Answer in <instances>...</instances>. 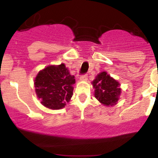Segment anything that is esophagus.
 Instances as JSON below:
<instances>
[{
	"instance_id": "34e87169",
	"label": "esophagus",
	"mask_w": 158,
	"mask_h": 158,
	"mask_svg": "<svg viewBox=\"0 0 158 158\" xmlns=\"http://www.w3.org/2000/svg\"><path fill=\"white\" fill-rule=\"evenodd\" d=\"M87 79H88V76L86 74L82 75V76H80V80L82 81H86Z\"/></svg>"
}]
</instances>
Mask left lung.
Masks as SVG:
<instances>
[{"label":"left lung","instance_id":"obj_1","mask_svg":"<svg viewBox=\"0 0 158 158\" xmlns=\"http://www.w3.org/2000/svg\"><path fill=\"white\" fill-rule=\"evenodd\" d=\"M92 83L95 89V97L102 104L106 106L117 104L122 92L118 81L111 78L106 72H102L97 75Z\"/></svg>","mask_w":158,"mask_h":158}]
</instances>
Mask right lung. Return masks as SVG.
<instances>
[{
	"mask_svg": "<svg viewBox=\"0 0 158 158\" xmlns=\"http://www.w3.org/2000/svg\"><path fill=\"white\" fill-rule=\"evenodd\" d=\"M75 82V76L70 75L64 63L47 66L34 79L36 95L42 105L53 110L63 109L69 102Z\"/></svg>",
	"mask_w": 158,
	"mask_h": 158,
	"instance_id": "right-lung-1",
	"label": "right lung"
}]
</instances>
